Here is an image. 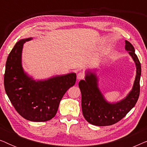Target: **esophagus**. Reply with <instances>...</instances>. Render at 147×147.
<instances>
[{"instance_id":"obj_1","label":"esophagus","mask_w":147,"mask_h":147,"mask_svg":"<svg viewBox=\"0 0 147 147\" xmlns=\"http://www.w3.org/2000/svg\"><path fill=\"white\" fill-rule=\"evenodd\" d=\"M84 77H85V74H84V72H79L77 75V78L78 80H82L84 79Z\"/></svg>"}]
</instances>
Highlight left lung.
Wrapping results in <instances>:
<instances>
[{"label":"left lung","mask_w":147,"mask_h":147,"mask_svg":"<svg viewBox=\"0 0 147 147\" xmlns=\"http://www.w3.org/2000/svg\"><path fill=\"white\" fill-rule=\"evenodd\" d=\"M125 44L126 50L135 63L136 75L133 88L124 99L113 104L106 101L98 87V78L94 73L88 71L85 80L79 82L82 113L85 119L93 125L110 126L120 121L135 106L139 97L141 65L133 45L128 41H125Z\"/></svg>","instance_id":"obj_1"}]
</instances>
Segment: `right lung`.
I'll use <instances>...</instances> for the list:
<instances>
[{
	"label": "right lung",
	"mask_w": 147,
	"mask_h": 147,
	"mask_svg": "<svg viewBox=\"0 0 147 147\" xmlns=\"http://www.w3.org/2000/svg\"><path fill=\"white\" fill-rule=\"evenodd\" d=\"M32 39L18 41L6 62L4 85L14 108L22 117L33 122H45L55 116L60 101L76 81V74L57 76L35 81L23 71L21 53L24 43Z\"/></svg>",
	"instance_id": "obj_1"
}]
</instances>
